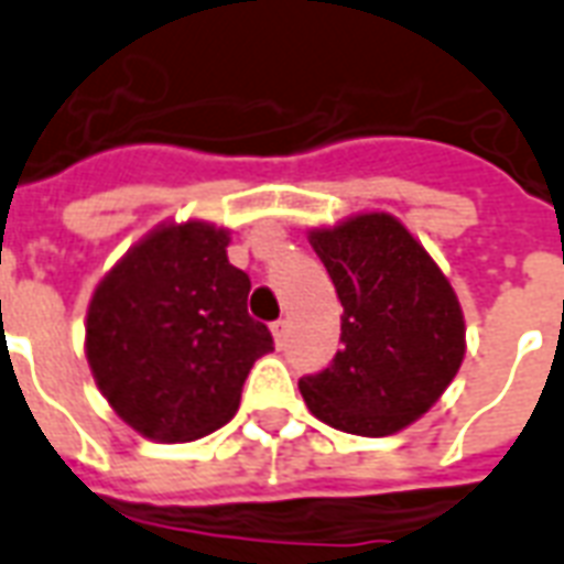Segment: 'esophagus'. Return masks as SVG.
I'll return each instance as SVG.
<instances>
[{"instance_id":"esophagus-1","label":"esophagus","mask_w":564,"mask_h":564,"mask_svg":"<svg viewBox=\"0 0 564 564\" xmlns=\"http://www.w3.org/2000/svg\"><path fill=\"white\" fill-rule=\"evenodd\" d=\"M271 337H274V344L283 346V340H286V319H278V323H271Z\"/></svg>"}]
</instances>
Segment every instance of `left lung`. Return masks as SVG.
Instances as JSON below:
<instances>
[{"label":"left lung","mask_w":564,"mask_h":564,"mask_svg":"<svg viewBox=\"0 0 564 564\" xmlns=\"http://www.w3.org/2000/svg\"><path fill=\"white\" fill-rule=\"evenodd\" d=\"M332 274L340 344L323 373L299 382L307 410L356 436H391L452 386L466 356L457 293L431 253L388 212H358L307 232Z\"/></svg>","instance_id":"8db88e82"}]
</instances>
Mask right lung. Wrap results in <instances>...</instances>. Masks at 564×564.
<instances>
[{
    "mask_svg": "<svg viewBox=\"0 0 564 564\" xmlns=\"http://www.w3.org/2000/svg\"><path fill=\"white\" fill-rule=\"evenodd\" d=\"M227 245L229 229L208 220H164L91 293V377L145 440L194 442L224 427L253 361L274 349L248 316L250 278Z\"/></svg>",
    "mask_w": 564,
    "mask_h": 564,
    "instance_id": "1",
    "label": "right lung"
}]
</instances>
